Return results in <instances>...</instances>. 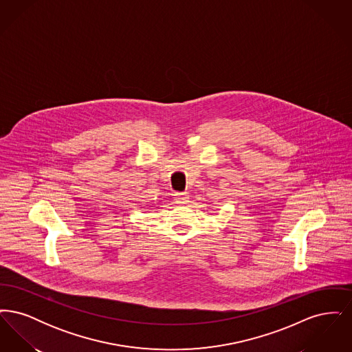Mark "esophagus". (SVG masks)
I'll return each mask as SVG.
<instances>
[{
	"instance_id": "1",
	"label": "esophagus",
	"mask_w": 352,
	"mask_h": 352,
	"mask_svg": "<svg viewBox=\"0 0 352 352\" xmlns=\"http://www.w3.org/2000/svg\"><path fill=\"white\" fill-rule=\"evenodd\" d=\"M174 199H175L178 204H186L188 199H190V197H188L187 192H175L174 194Z\"/></svg>"
}]
</instances>
